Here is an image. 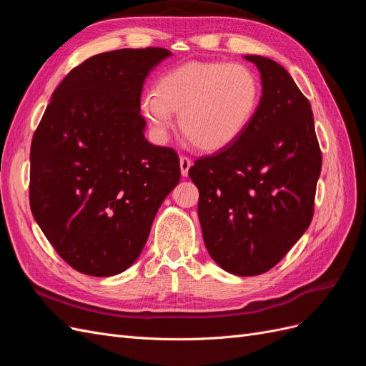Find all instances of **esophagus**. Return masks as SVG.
I'll return each instance as SVG.
<instances>
[{
	"mask_svg": "<svg viewBox=\"0 0 366 366\" xmlns=\"http://www.w3.org/2000/svg\"><path fill=\"white\" fill-rule=\"evenodd\" d=\"M192 166V160L189 157H180V171L183 177H187V172H189V168Z\"/></svg>",
	"mask_w": 366,
	"mask_h": 366,
	"instance_id": "34e87169",
	"label": "esophagus"
}]
</instances>
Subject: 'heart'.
<instances>
[{"label":"heart","instance_id":"heart-1","mask_svg":"<svg viewBox=\"0 0 366 366\" xmlns=\"http://www.w3.org/2000/svg\"><path fill=\"white\" fill-rule=\"evenodd\" d=\"M261 82L242 64L187 62L164 73L140 109L152 134L163 140L179 113L180 129L197 148L221 151L252 125L261 104Z\"/></svg>","mask_w":366,"mask_h":366}]
</instances>
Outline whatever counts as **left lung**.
Segmentation results:
<instances>
[{
  "label": "left lung",
  "mask_w": 366,
  "mask_h": 366,
  "mask_svg": "<svg viewBox=\"0 0 366 366\" xmlns=\"http://www.w3.org/2000/svg\"><path fill=\"white\" fill-rule=\"evenodd\" d=\"M262 96L252 125L234 145L195 160L206 249L237 276L270 270L304 235L313 218L322 168L312 105L282 65L258 54Z\"/></svg>",
  "instance_id": "obj_1"
}]
</instances>
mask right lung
<instances>
[{
	"mask_svg": "<svg viewBox=\"0 0 366 366\" xmlns=\"http://www.w3.org/2000/svg\"><path fill=\"white\" fill-rule=\"evenodd\" d=\"M159 47L88 58L51 94L30 148V207L59 257L77 272L113 276L134 264L154 217L180 182L171 148L145 139L148 74Z\"/></svg>",
	"mask_w": 366,
	"mask_h": 366,
	"instance_id": "obj_1",
	"label": "right lung"
}]
</instances>
